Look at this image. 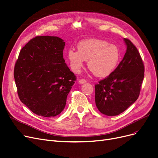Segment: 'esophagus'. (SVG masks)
<instances>
[{"mask_svg": "<svg viewBox=\"0 0 158 158\" xmlns=\"http://www.w3.org/2000/svg\"><path fill=\"white\" fill-rule=\"evenodd\" d=\"M79 83H81V84H83V83H85L86 82V81L85 79H81L79 80Z\"/></svg>", "mask_w": 158, "mask_h": 158, "instance_id": "esophagus-1", "label": "esophagus"}]
</instances>
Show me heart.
<instances>
[{"label":"heart","instance_id":"b5f03b06","mask_svg":"<svg viewBox=\"0 0 158 158\" xmlns=\"http://www.w3.org/2000/svg\"><path fill=\"white\" fill-rule=\"evenodd\" d=\"M78 51L73 49L68 52V59L74 72H79L85 60L88 67L98 77H107L111 73L120 59L118 48L106 40L88 39L78 44Z\"/></svg>","mask_w":158,"mask_h":158}]
</instances>
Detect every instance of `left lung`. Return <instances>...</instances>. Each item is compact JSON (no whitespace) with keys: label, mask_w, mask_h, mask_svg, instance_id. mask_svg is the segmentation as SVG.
<instances>
[{"label":"left lung","mask_w":158,"mask_h":158,"mask_svg":"<svg viewBox=\"0 0 158 158\" xmlns=\"http://www.w3.org/2000/svg\"><path fill=\"white\" fill-rule=\"evenodd\" d=\"M127 50L114 71L95 85V102L107 116L123 113L139 98L144 79V66L136 47L124 38Z\"/></svg>","instance_id":"1"}]
</instances>
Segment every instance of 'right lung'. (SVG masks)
<instances>
[{
  "instance_id": "obj_1",
  "label": "right lung",
  "mask_w": 158,
  "mask_h": 158,
  "mask_svg": "<svg viewBox=\"0 0 158 158\" xmlns=\"http://www.w3.org/2000/svg\"><path fill=\"white\" fill-rule=\"evenodd\" d=\"M64 45L58 37L37 36L21 49L15 64L19 98L37 115L51 118L59 114L76 81L63 58Z\"/></svg>"
}]
</instances>
